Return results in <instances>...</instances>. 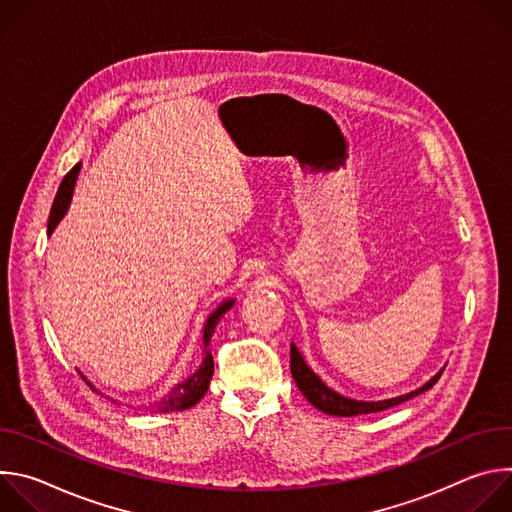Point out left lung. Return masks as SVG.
I'll use <instances>...</instances> for the list:
<instances>
[{
	"label": "left lung",
	"mask_w": 512,
	"mask_h": 512,
	"mask_svg": "<svg viewBox=\"0 0 512 512\" xmlns=\"http://www.w3.org/2000/svg\"><path fill=\"white\" fill-rule=\"evenodd\" d=\"M291 377H294L296 385L300 387V391L304 393V397L314 405L318 407L320 411L328 413V415H340V417H352V415H364V413H377V411H383V409H389V407H395L427 389H431L437 379L442 377L444 371L437 373L431 381H427L423 387H419L417 391H411L407 395H401V397H395V399H387V401H354V399H346L342 395H338L336 391L328 389L320 377H316L312 373V369L308 367V364L304 362L302 354L298 352V348L291 344Z\"/></svg>",
	"instance_id": "obj_1"
}]
</instances>
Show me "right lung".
<instances>
[{
    "label": "right lung",
    "instance_id": "1",
    "mask_svg": "<svg viewBox=\"0 0 512 512\" xmlns=\"http://www.w3.org/2000/svg\"><path fill=\"white\" fill-rule=\"evenodd\" d=\"M81 172V164H77L75 168H72L64 180L60 182V188L54 196V202H52V208H50V216H48V235L56 229L58 221L64 216L66 208H68V202L72 198V190H75V182H77V176ZM235 300H229L225 302L223 306H218V310L206 320V326H204V360L200 364V369L190 377L186 379L184 383L176 385L162 401H158L150 411H156V413H168V411H182V409H188L192 405H196L204 393L208 391V385H210V379H212V371H214V360H212V354L208 350V342L212 338V332L218 324V320H221V316L233 306ZM81 375V373H79ZM83 377V375H81ZM83 381L93 389V385L83 377ZM97 391V389H93Z\"/></svg>",
    "mask_w": 512,
    "mask_h": 512
}]
</instances>
